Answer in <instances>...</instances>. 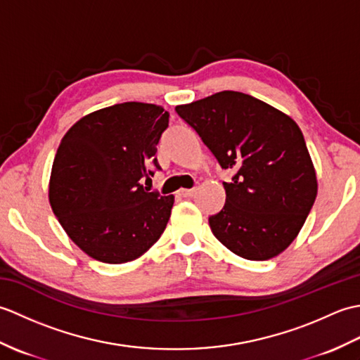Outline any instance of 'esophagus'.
I'll return each mask as SVG.
<instances>
[{"mask_svg": "<svg viewBox=\"0 0 360 360\" xmlns=\"http://www.w3.org/2000/svg\"><path fill=\"white\" fill-rule=\"evenodd\" d=\"M195 195V188H181L179 190V196L182 198H190Z\"/></svg>", "mask_w": 360, "mask_h": 360, "instance_id": "1", "label": "esophagus"}]
</instances>
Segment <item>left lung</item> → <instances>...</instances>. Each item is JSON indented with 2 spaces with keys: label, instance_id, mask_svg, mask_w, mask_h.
Masks as SVG:
<instances>
[{
  "label": "left lung",
  "instance_id": "obj_1",
  "mask_svg": "<svg viewBox=\"0 0 360 360\" xmlns=\"http://www.w3.org/2000/svg\"><path fill=\"white\" fill-rule=\"evenodd\" d=\"M221 168L226 204L209 224L217 240L246 259L281 254L300 232L317 196V178L295 122L249 94L221 91L176 106Z\"/></svg>",
  "mask_w": 360,
  "mask_h": 360
}]
</instances>
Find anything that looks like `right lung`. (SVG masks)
<instances>
[{"instance_id":"obj_1","label":"right lung","mask_w":360,"mask_h":360,"mask_svg":"<svg viewBox=\"0 0 360 360\" xmlns=\"http://www.w3.org/2000/svg\"><path fill=\"white\" fill-rule=\"evenodd\" d=\"M162 106L125 102L88 114L60 142L49 202L68 236L91 258L120 264L145 254L170 219L174 196L145 192L168 127Z\"/></svg>"}]
</instances>
